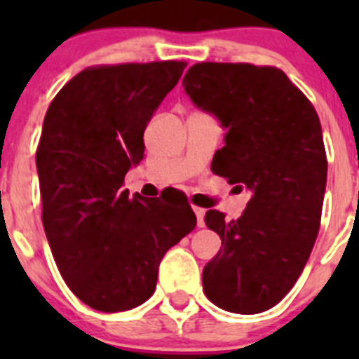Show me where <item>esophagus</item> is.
I'll return each instance as SVG.
<instances>
[{"label":"esophagus","instance_id":"1","mask_svg":"<svg viewBox=\"0 0 359 359\" xmlns=\"http://www.w3.org/2000/svg\"><path fill=\"white\" fill-rule=\"evenodd\" d=\"M194 214H196V217H198V226L199 228L205 226V208L194 207Z\"/></svg>","mask_w":359,"mask_h":359}]
</instances>
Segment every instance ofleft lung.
Masks as SVG:
<instances>
[{
  "mask_svg": "<svg viewBox=\"0 0 359 359\" xmlns=\"http://www.w3.org/2000/svg\"><path fill=\"white\" fill-rule=\"evenodd\" d=\"M185 93L226 131L212 172L252 198L233 221L208 210L223 246L203 269V290L230 313L255 315L290 293L320 230L327 158L315 107L282 69L199 62Z\"/></svg>",
  "mask_w": 359,
  "mask_h": 359,
  "instance_id": "8db88e82",
  "label": "left lung"
}]
</instances>
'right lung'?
Masks as SVG:
<instances>
[{
    "mask_svg": "<svg viewBox=\"0 0 359 359\" xmlns=\"http://www.w3.org/2000/svg\"><path fill=\"white\" fill-rule=\"evenodd\" d=\"M185 62L88 68L50 104L36 152L43 226L69 290L102 313L138 307L198 219L185 198L129 196L144 131ZM163 197V196H161Z\"/></svg>",
    "mask_w": 359,
    "mask_h": 359,
    "instance_id": "1",
    "label": "right lung"
}]
</instances>
